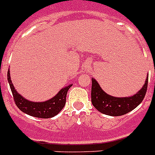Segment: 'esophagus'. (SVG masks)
<instances>
[{
	"label": "esophagus",
	"instance_id": "1",
	"mask_svg": "<svg viewBox=\"0 0 155 155\" xmlns=\"http://www.w3.org/2000/svg\"><path fill=\"white\" fill-rule=\"evenodd\" d=\"M90 64H91V62H90L89 61H87L86 62H85V67H86L87 69L89 68V67H90V66H91Z\"/></svg>",
	"mask_w": 155,
	"mask_h": 155
}]
</instances>
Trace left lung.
<instances>
[{
	"instance_id": "left-lung-1",
	"label": "left lung",
	"mask_w": 155,
	"mask_h": 155,
	"mask_svg": "<svg viewBox=\"0 0 155 155\" xmlns=\"http://www.w3.org/2000/svg\"><path fill=\"white\" fill-rule=\"evenodd\" d=\"M148 87V75L145 84L139 90L137 94L130 97L117 98L107 94L103 90L94 78H92L91 88V101L95 108L100 113L113 117L127 114L135 109L141 103Z\"/></svg>"
}]
</instances>
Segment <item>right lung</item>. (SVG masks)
Returning a JSON list of instances; mask_svg holds the SVG:
<instances>
[{
    "label": "right lung",
    "instance_id": "add662e5",
    "mask_svg": "<svg viewBox=\"0 0 155 155\" xmlns=\"http://www.w3.org/2000/svg\"><path fill=\"white\" fill-rule=\"evenodd\" d=\"M7 80L13 94L14 100L19 110L28 115L38 118H50L60 113L61 110L62 109L66 104L67 91L72 86V84H70L68 86L63 88L56 96L48 101L31 102L21 96L15 89V87L10 80V70H8L7 72Z\"/></svg>",
    "mask_w": 155,
    "mask_h": 155
}]
</instances>
